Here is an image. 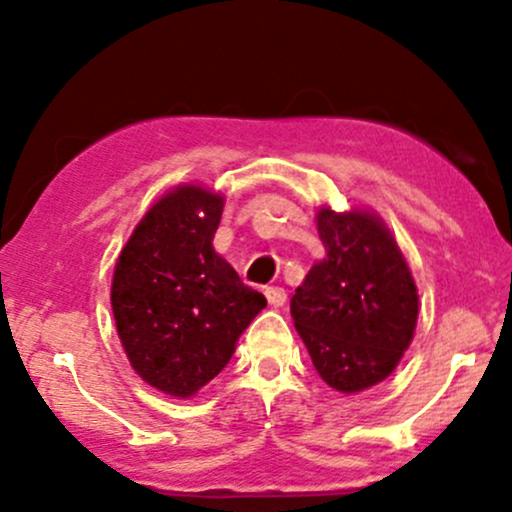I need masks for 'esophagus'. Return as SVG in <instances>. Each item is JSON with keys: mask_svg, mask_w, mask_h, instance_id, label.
I'll list each match as a JSON object with an SVG mask.
<instances>
[{"mask_svg": "<svg viewBox=\"0 0 512 512\" xmlns=\"http://www.w3.org/2000/svg\"><path fill=\"white\" fill-rule=\"evenodd\" d=\"M264 296H267V301L272 308H281V305L286 303V291L279 289V286H269V289H264Z\"/></svg>", "mask_w": 512, "mask_h": 512, "instance_id": "1", "label": "esophagus"}]
</instances>
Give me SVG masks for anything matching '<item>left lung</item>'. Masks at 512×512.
<instances>
[{
  "mask_svg": "<svg viewBox=\"0 0 512 512\" xmlns=\"http://www.w3.org/2000/svg\"><path fill=\"white\" fill-rule=\"evenodd\" d=\"M325 257L291 298V317L313 366L344 395L383 383L402 361L419 320L409 264L375 211L315 216Z\"/></svg>",
  "mask_w": 512,
  "mask_h": 512,
  "instance_id": "obj_1",
  "label": "left lung"
}]
</instances>
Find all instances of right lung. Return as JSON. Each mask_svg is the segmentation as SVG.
<instances>
[{"label": "right lung", "mask_w": 512, "mask_h": 512, "mask_svg": "<svg viewBox=\"0 0 512 512\" xmlns=\"http://www.w3.org/2000/svg\"><path fill=\"white\" fill-rule=\"evenodd\" d=\"M221 211L219 192L173 187L115 262L110 303L122 349L139 378L170 397L187 399L214 380L267 305L214 250Z\"/></svg>", "instance_id": "add662e5"}]
</instances>
